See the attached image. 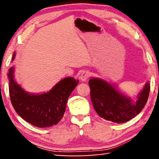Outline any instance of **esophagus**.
<instances>
[{"instance_id": "34e87169", "label": "esophagus", "mask_w": 159, "mask_h": 159, "mask_svg": "<svg viewBox=\"0 0 159 159\" xmlns=\"http://www.w3.org/2000/svg\"><path fill=\"white\" fill-rule=\"evenodd\" d=\"M89 72L88 71H83V73L80 75V80H82V81H85V80H87L88 79V78H89Z\"/></svg>"}]
</instances>
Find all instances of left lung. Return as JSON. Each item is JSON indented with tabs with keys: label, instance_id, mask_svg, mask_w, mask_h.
<instances>
[{
	"label": "left lung",
	"instance_id": "left-lung-1",
	"mask_svg": "<svg viewBox=\"0 0 159 159\" xmlns=\"http://www.w3.org/2000/svg\"><path fill=\"white\" fill-rule=\"evenodd\" d=\"M88 83L91 101L97 114L104 119L117 123L127 122L140 113L150 92V85L147 83L138 96V101L134 103L105 80L92 79Z\"/></svg>",
	"mask_w": 159,
	"mask_h": 159
}]
</instances>
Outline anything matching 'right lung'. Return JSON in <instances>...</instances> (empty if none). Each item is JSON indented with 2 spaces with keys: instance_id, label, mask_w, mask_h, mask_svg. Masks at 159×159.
<instances>
[{
  "instance_id": "add662e5",
  "label": "right lung",
  "mask_w": 159,
  "mask_h": 159,
  "mask_svg": "<svg viewBox=\"0 0 159 159\" xmlns=\"http://www.w3.org/2000/svg\"><path fill=\"white\" fill-rule=\"evenodd\" d=\"M15 53L13 54L12 61ZM14 69L7 73L10 100L16 112L31 125L39 128L50 127L60 121L64 114L69 95L79 83V80L66 78L49 92L32 95L25 92L14 80Z\"/></svg>"
}]
</instances>
